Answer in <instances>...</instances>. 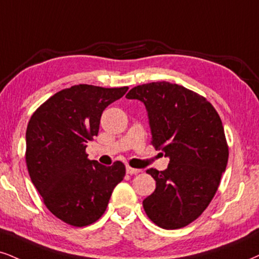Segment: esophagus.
I'll use <instances>...</instances> for the list:
<instances>
[{"mask_svg": "<svg viewBox=\"0 0 259 259\" xmlns=\"http://www.w3.org/2000/svg\"><path fill=\"white\" fill-rule=\"evenodd\" d=\"M126 171H127V174L132 175V174H138L142 170H140V169H137V168H132V167H130V165H128V167L126 168Z\"/></svg>", "mask_w": 259, "mask_h": 259, "instance_id": "obj_1", "label": "esophagus"}]
</instances>
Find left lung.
I'll use <instances>...</instances> for the list:
<instances>
[{"mask_svg":"<svg viewBox=\"0 0 259 259\" xmlns=\"http://www.w3.org/2000/svg\"><path fill=\"white\" fill-rule=\"evenodd\" d=\"M126 98L145 104L151 144L170 159L165 170H146L156 180L143 200L146 215L161 228H183L206 209L227 167L221 117L205 97L168 81L138 85Z\"/></svg>","mask_w":259,"mask_h":259,"instance_id":"left-lung-1","label":"left lung"}]
</instances>
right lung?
Instances as JSON below:
<instances>
[{"mask_svg": "<svg viewBox=\"0 0 259 259\" xmlns=\"http://www.w3.org/2000/svg\"><path fill=\"white\" fill-rule=\"evenodd\" d=\"M128 88L79 84L56 92L32 114L26 130V165L49 211L74 227L102 218L114 187L126 174L122 162L105 167L88 158L102 113Z\"/></svg>", "mask_w": 259, "mask_h": 259, "instance_id": "add662e5", "label": "right lung"}]
</instances>
